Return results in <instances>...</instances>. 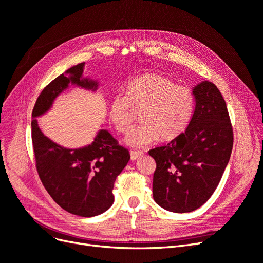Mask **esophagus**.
Returning a JSON list of instances; mask_svg holds the SVG:
<instances>
[{
	"label": "esophagus",
	"instance_id": "esophagus-1",
	"mask_svg": "<svg viewBox=\"0 0 263 263\" xmlns=\"http://www.w3.org/2000/svg\"><path fill=\"white\" fill-rule=\"evenodd\" d=\"M141 155H142L141 151L132 150V151H130V159H132V160H136V159H138Z\"/></svg>",
	"mask_w": 263,
	"mask_h": 263
}]
</instances>
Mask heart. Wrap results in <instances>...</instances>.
Instances as JSON below:
<instances>
[{
	"label": "heart",
	"mask_w": 263,
	"mask_h": 263,
	"mask_svg": "<svg viewBox=\"0 0 263 263\" xmlns=\"http://www.w3.org/2000/svg\"><path fill=\"white\" fill-rule=\"evenodd\" d=\"M142 122L133 129L126 142L146 147L159 138L172 140L184 133L195 108L193 91L177 85L157 73L138 76L127 83L123 94H116L108 105V117L115 129L127 134L134 123L133 109H140Z\"/></svg>",
	"instance_id": "b5f03b06"
}]
</instances>
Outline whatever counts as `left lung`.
<instances>
[{
	"label": "left lung",
	"mask_w": 263,
	"mask_h": 263,
	"mask_svg": "<svg viewBox=\"0 0 263 263\" xmlns=\"http://www.w3.org/2000/svg\"><path fill=\"white\" fill-rule=\"evenodd\" d=\"M195 108L185 132L168 145L149 150L156 171V203L173 213H187L206 203L216 190L232 155L234 134L226 102L217 86H194Z\"/></svg>",
	"instance_id": "8db88e82"
}]
</instances>
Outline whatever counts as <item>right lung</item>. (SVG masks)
<instances>
[{"label":"right lung","mask_w":263,"mask_h":263,"mask_svg":"<svg viewBox=\"0 0 263 263\" xmlns=\"http://www.w3.org/2000/svg\"><path fill=\"white\" fill-rule=\"evenodd\" d=\"M83 67L84 62L71 67L39 94L31 113V140L38 176L52 200L71 214L93 217L114 203V182L129 161V151L106 129L99 130L90 145L65 148L45 136L36 118L49 110L69 83L97 91L99 83L82 77Z\"/></svg>","instance_id":"add662e5"}]
</instances>
